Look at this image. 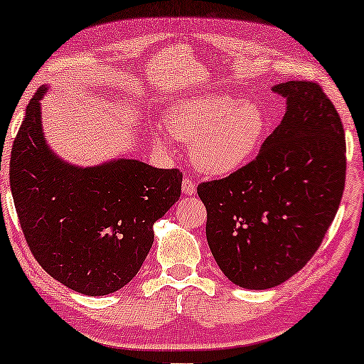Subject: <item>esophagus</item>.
<instances>
[{"mask_svg":"<svg viewBox=\"0 0 364 364\" xmlns=\"http://www.w3.org/2000/svg\"><path fill=\"white\" fill-rule=\"evenodd\" d=\"M196 191H197V183L193 182L192 178L183 177V181H182V192L186 193V196H193V193H196Z\"/></svg>","mask_w":364,"mask_h":364,"instance_id":"esophagus-1","label":"esophagus"}]
</instances>
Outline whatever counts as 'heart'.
Segmentation results:
<instances>
[{"label":"heart","instance_id":"heart-1","mask_svg":"<svg viewBox=\"0 0 364 364\" xmlns=\"http://www.w3.org/2000/svg\"><path fill=\"white\" fill-rule=\"evenodd\" d=\"M168 132L191 144V161L205 176L223 177L252 161L267 134L265 111L253 101L207 92L182 99L167 111ZM161 147L167 144L156 137Z\"/></svg>","mask_w":364,"mask_h":364}]
</instances>
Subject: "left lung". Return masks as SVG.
I'll return each mask as SVG.
<instances>
[{"label":"left lung","instance_id":"left-lung-1","mask_svg":"<svg viewBox=\"0 0 364 364\" xmlns=\"http://www.w3.org/2000/svg\"><path fill=\"white\" fill-rule=\"evenodd\" d=\"M272 89L287 99V112L258 156L197 187L212 255L248 290L282 285L310 262L345 188V131L333 102L310 81Z\"/></svg>","mask_w":364,"mask_h":364}]
</instances>
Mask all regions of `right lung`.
<instances>
[{
    "label": "right lung",
    "instance_id": "right-lung-1",
    "mask_svg": "<svg viewBox=\"0 0 364 364\" xmlns=\"http://www.w3.org/2000/svg\"><path fill=\"white\" fill-rule=\"evenodd\" d=\"M38 89L13 142L9 183L24 238L39 265L89 296L109 295L141 270L154 223L181 197L182 173L119 157L81 167L48 146Z\"/></svg>",
    "mask_w": 364,
    "mask_h": 364
}]
</instances>
